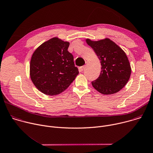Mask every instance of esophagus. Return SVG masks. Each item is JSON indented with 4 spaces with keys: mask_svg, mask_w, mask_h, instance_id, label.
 Here are the masks:
<instances>
[{
    "mask_svg": "<svg viewBox=\"0 0 153 153\" xmlns=\"http://www.w3.org/2000/svg\"><path fill=\"white\" fill-rule=\"evenodd\" d=\"M85 65H83V66L80 67V71H83V70L85 69Z\"/></svg>",
    "mask_w": 153,
    "mask_h": 153,
    "instance_id": "obj_1",
    "label": "esophagus"
}]
</instances>
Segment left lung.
Masks as SVG:
<instances>
[{"label": "left lung", "instance_id": "8db88e82", "mask_svg": "<svg viewBox=\"0 0 153 153\" xmlns=\"http://www.w3.org/2000/svg\"><path fill=\"white\" fill-rule=\"evenodd\" d=\"M86 41L101 61V73L92 82V86L103 94L118 92L126 85L131 74V67L126 54L109 38L97 41L86 39Z\"/></svg>", "mask_w": 153, "mask_h": 153}]
</instances>
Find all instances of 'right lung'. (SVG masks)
Segmentation results:
<instances>
[{
    "mask_svg": "<svg viewBox=\"0 0 153 153\" xmlns=\"http://www.w3.org/2000/svg\"><path fill=\"white\" fill-rule=\"evenodd\" d=\"M70 43L56 37L42 43L33 52L30 76L36 88L48 95L65 91L79 74L74 58L68 51Z\"/></svg>",
    "mask_w": 153,
    "mask_h": 153,
    "instance_id": "right-lung-1",
    "label": "right lung"
}]
</instances>
